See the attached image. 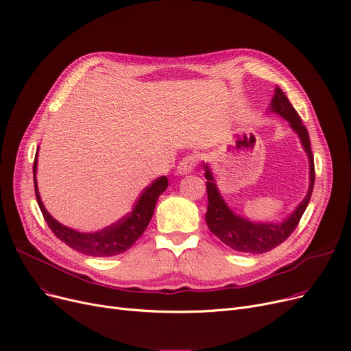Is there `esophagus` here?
Here are the masks:
<instances>
[{"label":"esophagus","instance_id":"obj_1","mask_svg":"<svg viewBox=\"0 0 351 351\" xmlns=\"http://www.w3.org/2000/svg\"><path fill=\"white\" fill-rule=\"evenodd\" d=\"M197 162H199V156H197V155L185 156L184 159L180 160V163L178 165V172H179L180 175H188V173H191V172L195 169V167H196Z\"/></svg>","mask_w":351,"mask_h":351}]
</instances>
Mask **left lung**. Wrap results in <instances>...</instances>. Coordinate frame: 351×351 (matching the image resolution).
<instances>
[{
  "instance_id": "1",
  "label": "left lung",
  "mask_w": 351,
  "mask_h": 351,
  "mask_svg": "<svg viewBox=\"0 0 351 351\" xmlns=\"http://www.w3.org/2000/svg\"><path fill=\"white\" fill-rule=\"evenodd\" d=\"M269 110L282 116L288 121L289 126L294 129V132H297L298 138L304 149H306L310 159V188L306 197H304V201L287 219H284L280 223H274V222L256 223L235 215V213L226 206L222 196L218 192V188L215 185V180H213L209 167L204 165L205 178L208 179L206 180L208 210L205 215L206 225L210 230V232L215 237H218L225 245L231 247L232 250L239 252L264 254L267 251H271L272 248L278 247L280 243H282L297 228L304 210H306L310 202V197L314 188L315 169H314V156L311 152L308 130L302 125L301 117L298 116L297 110L293 108V104L289 103L288 97L280 87L276 88V95L272 97Z\"/></svg>"
}]
</instances>
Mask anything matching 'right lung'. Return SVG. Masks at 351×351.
<instances>
[{
    "label": "right lung",
    "mask_w": 351,
    "mask_h": 351,
    "mask_svg": "<svg viewBox=\"0 0 351 351\" xmlns=\"http://www.w3.org/2000/svg\"><path fill=\"white\" fill-rule=\"evenodd\" d=\"M36 171H37V155L33 165L34 189H36V197H37L38 206L43 212V217L45 222H47L49 228L60 241L66 243V245L84 255H91V256H113L130 250L133 243L138 241V238L145 232L146 226L152 219V215H154L158 197L167 188L166 176H160L155 179L154 184L145 188L138 202H136L132 212H129L126 217L119 219L110 226H106L101 231L86 234V232L74 231L71 228H67L60 222H57L50 213L45 210L41 202V197L38 195Z\"/></svg>",
    "instance_id": "1"
}]
</instances>
